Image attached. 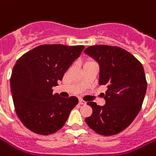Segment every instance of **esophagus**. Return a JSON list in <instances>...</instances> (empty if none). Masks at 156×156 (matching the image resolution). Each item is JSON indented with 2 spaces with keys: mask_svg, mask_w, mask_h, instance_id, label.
<instances>
[{
  "mask_svg": "<svg viewBox=\"0 0 156 156\" xmlns=\"http://www.w3.org/2000/svg\"><path fill=\"white\" fill-rule=\"evenodd\" d=\"M79 104H81V105H84V104H86V102H85V101H84V100L80 99V100H79Z\"/></svg>",
  "mask_w": 156,
  "mask_h": 156,
  "instance_id": "1",
  "label": "esophagus"
}]
</instances>
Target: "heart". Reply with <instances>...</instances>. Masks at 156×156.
I'll return each instance as SVG.
<instances>
[{
	"label": "heart",
	"mask_w": 156,
	"mask_h": 156,
	"mask_svg": "<svg viewBox=\"0 0 156 156\" xmlns=\"http://www.w3.org/2000/svg\"><path fill=\"white\" fill-rule=\"evenodd\" d=\"M90 62H92V60H87V62H86V63H90Z\"/></svg>",
	"instance_id": "1"
}]
</instances>
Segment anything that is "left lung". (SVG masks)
I'll return each instance as SVG.
<instances>
[{
    "label": "left lung",
    "mask_w": 156,
    "mask_h": 156,
    "mask_svg": "<svg viewBox=\"0 0 156 156\" xmlns=\"http://www.w3.org/2000/svg\"><path fill=\"white\" fill-rule=\"evenodd\" d=\"M100 64V85H107L104 94L106 104L87 102L92 114L87 117V126L102 136L121 132L140 112L147 91L142 64L133 55L117 46H90L84 50Z\"/></svg>",
    "instance_id": "obj_1"
}]
</instances>
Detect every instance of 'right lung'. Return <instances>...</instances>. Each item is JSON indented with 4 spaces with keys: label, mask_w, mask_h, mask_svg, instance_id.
<instances>
[{
    "label": "right lung",
    "mask_w": 156,
    "mask_h": 156,
    "mask_svg": "<svg viewBox=\"0 0 156 156\" xmlns=\"http://www.w3.org/2000/svg\"><path fill=\"white\" fill-rule=\"evenodd\" d=\"M83 45L42 44L20 56L10 78L14 108L21 123L34 133L48 136L65 124L78 99L52 94Z\"/></svg>",
    "instance_id": "right-lung-1"
}]
</instances>
